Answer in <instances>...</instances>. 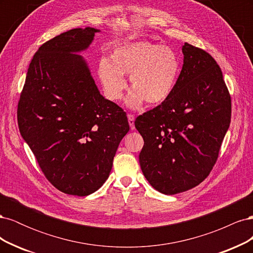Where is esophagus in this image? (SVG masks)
I'll return each mask as SVG.
<instances>
[{
	"label": "esophagus",
	"mask_w": 253,
	"mask_h": 253,
	"mask_svg": "<svg viewBox=\"0 0 253 253\" xmlns=\"http://www.w3.org/2000/svg\"><path fill=\"white\" fill-rule=\"evenodd\" d=\"M127 120H128L129 127H131V129H134V128H135V124H134L135 117H134V115H132V114H127Z\"/></svg>",
	"instance_id": "34e87169"
}]
</instances>
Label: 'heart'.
<instances>
[{
	"label": "heart",
	"mask_w": 253,
	"mask_h": 253,
	"mask_svg": "<svg viewBox=\"0 0 253 253\" xmlns=\"http://www.w3.org/2000/svg\"><path fill=\"white\" fill-rule=\"evenodd\" d=\"M111 60L103 58L98 65V75L106 96L118 101L126 88L124 75H129L133 91L127 98L131 108L145 101L156 105L170 97L180 71L179 58L168 46L148 41L133 42L115 49Z\"/></svg>",
	"instance_id": "b5f03b06"
}]
</instances>
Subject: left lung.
<instances>
[{
  "label": "left lung",
  "mask_w": 253,
  "mask_h": 253,
  "mask_svg": "<svg viewBox=\"0 0 253 253\" xmlns=\"http://www.w3.org/2000/svg\"><path fill=\"white\" fill-rule=\"evenodd\" d=\"M182 53V70L170 97L135 120L144 141L142 173L168 195L208 177L231 120V97L216 61L189 43Z\"/></svg>",
  "instance_id": "1"
}]
</instances>
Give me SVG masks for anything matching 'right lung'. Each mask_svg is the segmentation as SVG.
Instances as JSON below:
<instances>
[{"label":"right lung","instance_id":"add662e5","mask_svg":"<svg viewBox=\"0 0 253 253\" xmlns=\"http://www.w3.org/2000/svg\"><path fill=\"white\" fill-rule=\"evenodd\" d=\"M99 30L74 28L42 44L18 103L20 133L45 177L61 192L86 196L108 179L128 132L126 114L100 95L85 61Z\"/></svg>","mask_w":253,"mask_h":253}]
</instances>
